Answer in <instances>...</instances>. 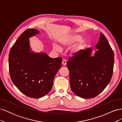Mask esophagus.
I'll list each match as a JSON object with an SVG mask.
<instances>
[{
    "label": "esophagus",
    "instance_id": "esophagus-1",
    "mask_svg": "<svg viewBox=\"0 0 122 122\" xmlns=\"http://www.w3.org/2000/svg\"><path fill=\"white\" fill-rule=\"evenodd\" d=\"M62 64L64 65H66V64H67V61H66V60H63L62 61Z\"/></svg>",
    "mask_w": 122,
    "mask_h": 122
}]
</instances>
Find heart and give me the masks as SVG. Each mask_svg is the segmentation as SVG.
I'll return each instance as SVG.
<instances>
[{"label": "heart", "mask_w": 122, "mask_h": 122, "mask_svg": "<svg viewBox=\"0 0 122 122\" xmlns=\"http://www.w3.org/2000/svg\"><path fill=\"white\" fill-rule=\"evenodd\" d=\"M81 38V36L80 35L75 34L70 36L67 39L62 41L61 44L64 47L70 46L79 40L78 42L72 47L71 50L72 52L73 53H77L80 52L81 50H82L86 46V41L84 39L80 40ZM54 48L57 51H60L61 50V47L57 45H55L54 46Z\"/></svg>", "instance_id": "obj_1"}]
</instances>
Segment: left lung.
<instances>
[{
  "mask_svg": "<svg viewBox=\"0 0 122 122\" xmlns=\"http://www.w3.org/2000/svg\"><path fill=\"white\" fill-rule=\"evenodd\" d=\"M96 48L98 49L91 56V48L74 53L67 62L70 86L78 97H96L109 84L112 76L114 53L107 40L102 33Z\"/></svg>",
  "mask_w": 122,
  "mask_h": 122,
  "instance_id": "1",
  "label": "left lung"
}]
</instances>
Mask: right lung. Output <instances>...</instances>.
Masks as SVG:
<instances>
[{"mask_svg": "<svg viewBox=\"0 0 122 122\" xmlns=\"http://www.w3.org/2000/svg\"><path fill=\"white\" fill-rule=\"evenodd\" d=\"M39 33L36 29L25 30L11 48L9 57L13 83L23 94L33 98L44 97L51 91L62 61L61 57L53 58L45 53L30 52L28 38Z\"/></svg>", "mask_w": 122, "mask_h": 122, "instance_id": "right-lung-1", "label": "right lung"}]
</instances>
